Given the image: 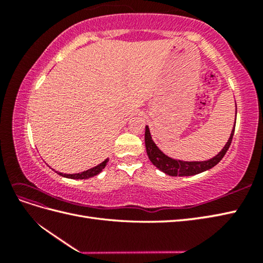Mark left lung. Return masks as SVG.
Here are the masks:
<instances>
[{"instance_id":"8db88e82","label":"left lung","mask_w":263,"mask_h":263,"mask_svg":"<svg viewBox=\"0 0 263 263\" xmlns=\"http://www.w3.org/2000/svg\"><path fill=\"white\" fill-rule=\"evenodd\" d=\"M235 124L236 122H234V126L231 132L230 139L227 140L224 148H222L220 152L216 156H214L212 158L208 160H200V161H186L182 159H175L165 155L157 147V144L154 142L152 138V133H150V130H149V126L146 125V132H144V143H146L147 155L150 161L153 163V165H155L159 171L164 172L165 174L170 176H192V175L200 174V173L212 168V167L216 166L222 159V157H224L228 148L231 146L234 131H235Z\"/></svg>"}]
</instances>
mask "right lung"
Wrapping results in <instances>:
<instances>
[{
    "label": "right lung",
    "mask_w": 263,
    "mask_h": 263,
    "mask_svg": "<svg viewBox=\"0 0 263 263\" xmlns=\"http://www.w3.org/2000/svg\"><path fill=\"white\" fill-rule=\"evenodd\" d=\"M107 161H108V158H106L103 163H100L99 165L92 167V168L83 171L81 173H76V174H63V173H60V172H58V174L63 176V177H66V178H72V180H87V178H90V177L98 175L99 173L105 168Z\"/></svg>",
    "instance_id": "obj_1"
}]
</instances>
